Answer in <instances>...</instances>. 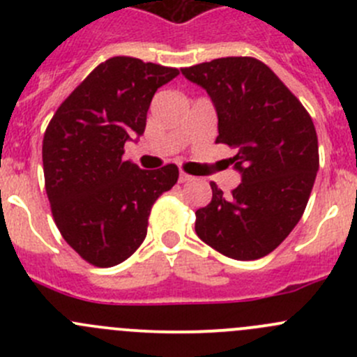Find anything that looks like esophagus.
<instances>
[{"instance_id":"34e87169","label":"esophagus","mask_w":357,"mask_h":357,"mask_svg":"<svg viewBox=\"0 0 357 357\" xmlns=\"http://www.w3.org/2000/svg\"><path fill=\"white\" fill-rule=\"evenodd\" d=\"M192 176H188V174H185V172H181V174H179V183H188V181H192Z\"/></svg>"}]
</instances>
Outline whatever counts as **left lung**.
Returning a JSON list of instances; mask_svg holds the SVG:
<instances>
[{
    "label": "left lung",
    "mask_w": 357,
    "mask_h": 357,
    "mask_svg": "<svg viewBox=\"0 0 357 357\" xmlns=\"http://www.w3.org/2000/svg\"><path fill=\"white\" fill-rule=\"evenodd\" d=\"M211 96L215 142L236 150L242 183L195 212L202 242L226 257L254 261L275 250L301 221L319 167L318 136L302 103L268 66L228 56L181 68Z\"/></svg>",
    "instance_id": "8db88e82"
}]
</instances>
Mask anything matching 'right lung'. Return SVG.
I'll return each instance as SVG.
<instances>
[{
	"label": "right lung",
	"mask_w": 357,
	"mask_h": 357,
	"mask_svg": "<svg viewBox=\"0 0 357 357\" xmlns=\"http://www.w3.org/2000/svg\"><path fill=\"white\" fill-rule=\"evenodd\" d=\"M178 74L114 56L70 93L46 129L43 167L53 218L68 245L91 264L110 268L135 254L153 202L178 181L174 164L143 171L122 157L126 142L145 132L157 89Z\"/></svg>",
	"instance_id": "obj_1"
}]
</instances>
